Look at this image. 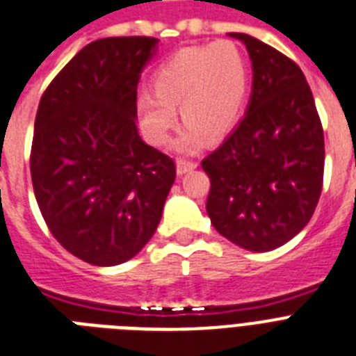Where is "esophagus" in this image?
I'll return each mask as SVG.
<instances>
[{
  "instance_id": "esophagus-1",
  "label": "esophagus",
  "mask_w": 356,
  "mask_h": 356,
  "mask_svg": "<svg viewBox=\"0 0 356 356\" xmlns=\"http://www.w3.org/2000/svg\"><path fill=\"white\" fill-rule=\"evenodd\" d=\"M193 168H197V163H193V161H186V159H177V173H179V175L192 172Z\"/></svg>"
}]
</instances>
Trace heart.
Returning a JSON list of instances; mask_svg holds the SVG:
<instances>
[{"mask_svg": "<svg viewBox=\"0 0 356 356\" xmlns=\"http://www.w3.org/2000/svg\"><path fill=\"white\" fill-rule=\"evenodd\" d=\"M153 97L138 100L146 137L157 146L170 140L181 109L186 128L183 149L195 148L203 135L219 138L236 126L248 93V63L236 43L221 40L181 49L164 60L152 76Z\"/></svg>", "mask_w": 356, "mask_h": 356, "instance_id": "obj_1", "label": "heart"}]
</instances>
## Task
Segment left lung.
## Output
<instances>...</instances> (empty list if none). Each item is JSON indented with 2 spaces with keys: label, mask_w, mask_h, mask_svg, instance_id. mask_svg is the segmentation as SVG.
<instances>
[{
  "label": "left lung",
  "mask_w": 356,
  "mask_h": 356,
  "mask_svg": "<svg viewBox=\"0 0 356 356\" xmlns=\"http://www.w3.org/2000/svg\"><path fill=\"white\" fill-rule=\"evenodd\" d=\"M247 45L254 82L247 115L203 159L213 228L254 252L282 247L313 218L323 184V129L296 63L258 38Z\"/></svg>",
  "instance_id": "left-lung-1"
}]
</instances>
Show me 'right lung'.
<instances>
[{
    "instance_id": "1",
    "label": "right lung",
    "mask_w": 356,
    "mask_h": 356,
    "mask_svg": "<svg viewBox=\"0 0 356 356\" xmlns=\"http://www.w3.org/2000/svg\"><path fill=\"white\" fill-rule=\"evenodd\" d=\"M157 40L102 38L78 51L42 95L31 148L34 195L67 252L98 267L148 243L175 163L138 137L137 86Z\"/></svg>"
}]
</instances>
